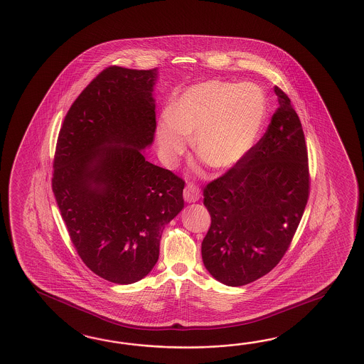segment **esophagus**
<instances>
[{"label":"esophagus","instance_id":"esophagus-1","mask_svg":"<svg viewBox=\"0 0 364 364\" xmlns=\"http://www.w3.org/2000/svg\"><path fill=\"white\" fill-rule=\"evenodd\" d=\"M183 198L187 203L198 202L200 198V188L194 183H187V186L183 190Z\"/></svg>","mask_w":364,"mask_h":364}]
</instances>
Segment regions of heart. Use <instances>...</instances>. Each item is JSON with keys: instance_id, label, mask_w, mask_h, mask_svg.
Returning <instances> with one entry per match:
<instances>
[{"instance_id": "1", "label": "heart", "mask_w": 364, "mask_h": 364, "mask_svg": "<svg viewBox=\"0 0 364 364\" xmlns=\"http://www.w3.org/2000/svg\"><path fill=\"white\" fill-rule=\"evenodd\" d=\"M266 97L252 82L205 81L170 103L157 128L162 156L174 162L193 136L196 156L213 169H229L245 157L262 129Z\"/></svg>"}]
</instances>
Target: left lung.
<instances>
[{"mask_svg":"<svg viewBox=\"0 0 364 364\" xmlns=\"http://www.w3.org/2000/svg\"><path fill=\"white\" fill-rule=\"evenodd\" d=\"M279 107L262 139L233 168L204 187L211 227L202 242L205 269L238 287L262 278L283 258L309 196L308 151L300 119L278 86Z\"/></svg>","mask_w":364,"mask_h":364,"instance_id":"8db88e82","label":"left lung"}]
</instances>
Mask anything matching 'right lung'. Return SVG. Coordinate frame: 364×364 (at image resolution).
I'll return each instance as SVG.
<instances>
[{
  "instance_id": "obj_1",
  "label": "right lung",
  "mask_w": 364,
  "mask_h": 364,
  "mask_svg": "<svg viewBox=\"0 0 364 364\" xmlns=\"http://www.w3.org/2000/svg\"><path fill=\"white\" fill-rule=\"evenodd\" d=\"M157 69L112 65L77 97L60 129L52 190L85 264L117 284L146 277L162 230L183 208L185 181L145 160Z\"/></svg>"
}]
</instances>
